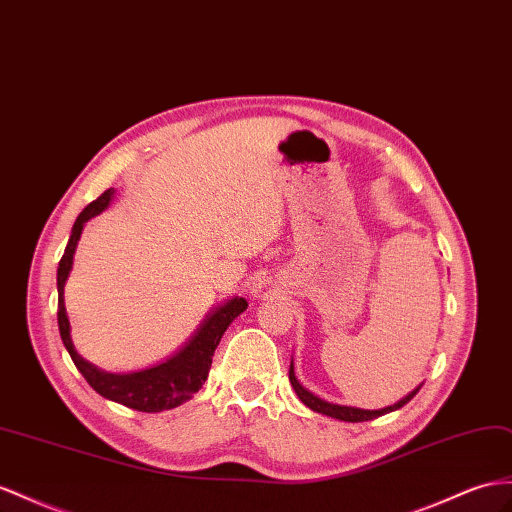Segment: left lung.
Returning a JSON list of instances; mask_svg holds the SVG:
<instances>
[{"instance_id": "1", "label": "left lung", "mask_w": 512, "mask_h": 512, "mask_svg": "<svg viewBox=\"0 0 512 512\" xmlns=\"http://www.w3.org/2000/svg\"><path fill=\"white\" fill-rule=\"evenodd\" d=\"M290 383H292V387H294V391H296V396L300 398V402L307 404L311 411L322 413V415H329V417H335V419H339V422H370V419H376V417H381V415H385V413L398 411V409H402V406L415 396V393H417L419 389H422V385H419L415 391L409 393V396H404L400 402H396L393 406H387V409H381V411H363V409H355V406H342V404L324 402V400H320L318 396H313V393H309L303 385L298 383V378H296V374H294V363L290 365Z\"/></svg>"}]
</instances>
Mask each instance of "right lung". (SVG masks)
<instances>
[{
    "instance_id": "1",
    "label": "right lung",
    "mask_w": 512,
    "mask_h": 512,
    "mask_svg": "<svg viewBox=\"0 0 512 512\" xmlns=\"http://www.w3.org/2000/svg\"><path fill=\"white\" fill-rule=\"evenodd\" d=\"M112 194V188L103 192L97 201L86 205L84 212L75 220L69 244L64 248V255L58 264V329L62 344L69 350L75 368L82 372L86 383L97 393H101L103 398L129 406V409L134 411L160 413L175 409V406L190 400L194 393L203 387V383L207 381L209 368H212L216 346L229 329V324L238 318L242 311H246L248 303L244 298L235 296L229 303L216 307V311H212V316H207V320L201 324V329L196 331V335L177 352V355L166 359L160 365H153L149 370L129 374H108L97 370L95 365H90L86 359L77 355V350L71 342L67 309H64V281H67L71 272L73 253L77 240H80L82 235L84 222L101 214L103 209L110 205Z\"/></svg>"
}]
</instances>
